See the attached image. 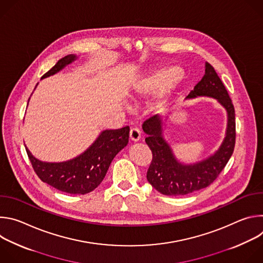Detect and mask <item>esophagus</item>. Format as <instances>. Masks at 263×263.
<instances>
[{"label":"esophagus","mask_w":263,"mask_h":263,"mask_svg":"<svg viewBox=\"0 0 263 263\" xmlns=\"http://www.w3.org/2000/svg\"><path fill=\"white\" fill-rule=\"evenodd\" d=\"M130 139L132 141H138L140 139V131L137 128H132L130 130Z\"/></svg>","instance_id":"34e87169"}]
</instances>
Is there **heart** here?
I'll use <instances>...</instances> for the list:
<instances>
[{"mask_svg": "<svg viewBox=\"0 0 263 263\" xmlns=\"http://www.w3.org/2000/svg\"><path fill=\"white\" fill-rule=\"evenodd\" d=\"M177 73L176 68H171L151 74L138 85L136 96L138 98H148L158 95L177 77Z\"/></svg>", "mask_w": 263, "mask_h": 263, "instance_id": "obj_1", "label": "heart"}]
</instances>
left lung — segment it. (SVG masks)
I'll use <instances>...</instances> for the list:
<instances>
[{
	"instance_id": "8db88e82",
	"label": "left lung",
	"mask_w": 263,
	"mask_h": 263,
	"mask_svg": "<svg viewBox=\"0 0 263 263\" xmlns=\"http://www.w3.org/2000/svg\"><path fill=\"white\" fill-rule=\"evenodd\" d=\"M207 96L216 99L228 112V128L218 151L209 158L193 165L180 163L162 136V121L158 116L147 119L142 129L145 142L152 151V161L146 179L156 191L165 196H184L209 186L228 163L235 146V110L229 93L214 67L206 63L205 74L187 99Z\"/></svg>"
}]
</instances>
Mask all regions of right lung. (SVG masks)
<instances>
[{
	"label": "right lung",
	"mask_w": 263,
	"mask_h": 263,
	"mask_svg": "<svg viewBox=\"0 0 263 263\" xmlns=\"http://www.w3.org/2000/svg\"><path fill=\"white\" fill-rule=\"evenodd\" d=\"M74 59V55L61 58L42 79L56 73ZM129 131L128 126L117 130H105L83 154L65 162H43L33 157L28 148L26 151L34 172L43 182L66 194L85 195L101 184L111 161L127 145Z\"/></svg>",
	"instance_id": "right-lung-1"
}]
</instances>
